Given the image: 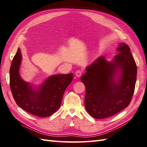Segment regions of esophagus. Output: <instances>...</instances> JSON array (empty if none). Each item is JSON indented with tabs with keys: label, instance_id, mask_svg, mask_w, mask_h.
<instances>
[{
	"label": "esophagus",
	"instance_id": "obj_1",
	"mask_svg": "<svg viewBox=\"0 0 147 147\" xmlns=\"http://www.w3.org/2000/svg\"><path fill=\"white\" fill-rule=\"evenodd\" d=\"M81 74H82V72L80 70H78L76 71V73H75V75H76V76L78 78L81 77Z\"/></svg>",
	"mask_w": 147,
	"mask_h": 147
}]
</instances>
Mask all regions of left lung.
I'll return each instance as SVG.
<instances>
[{"mask_svg": "<svg viewBox=\"0 0 147 147\" xmlns=\"http://www.w3.org/2000/svg\"><path fill=\"white\" fill-rule=\"evenodd\" d=\"M130 50L125 43H119L111 61L100 56L86 67L81 81L86 87V109L92 117H109L130 104L137 72Z\"/></svg>", "mask_w": 147, "mask_h": 147, "instance_id": "obj_1", "label": "left lung"}]
</instances>
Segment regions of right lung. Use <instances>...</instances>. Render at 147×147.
Here are the masks:
<instances>
[{
    "label": "right lung",
    "mask_w": 147,
    "mask_h": 147,
    "mask_svg": "<svg viewBox=\"0 0 147 147\" xmlns=\"http://www.w3.org/2000/svg\"><path fill=\"white\" fill-rule=\"evenodd\" d=\"M22 60L20 49L18 48L10 69V89L17 104L40 117L51 115L60 107L64 92L73 80V73L51 75L35 85L20 76Z\"/></svg>",
    "instance_id": "add662e5"
}]
</instances>
